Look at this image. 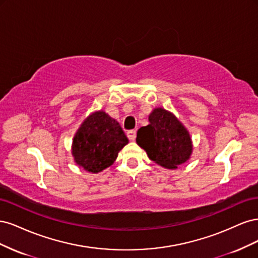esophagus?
<instances>
[{
	"mask_svg": "<svg viewBox=\"0 0 258 258\" xmlns=\"http://www.w3.org/2000/svg\"><path fill=\"white\" fill-rule=\"evenodd\" d=\"M126 135H127V137H128L130 141H135L136 137H137V131L136 130H128Z\"/></svg>",
	"mask_w": 258,
	"mask_h": 258,
	"instance_id": "obj_1",
	"label": "esophagus"
}]
</instances>
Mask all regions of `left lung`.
Masks as SVG:
<instances>
[{
  "instance_id": "left-lung-1",
  "label": "left lung",
  "mask_w": 258,
  "mask_h": 258,
  "mask_svg": "<svg viewBox=\"0 0 258 258\" xmlns=\"http://www.w3.org/2000/svg\"><path fill=\"white\" fill-rule=\"evenodd\" d=\"M150 123L137 134V143L157 165L174 170L190 158L192 141L188 130L176 116L162 107L148 115Z\"/></svg>"
}]
</instances>
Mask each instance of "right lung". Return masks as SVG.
I'll return each mask as SVG.
<instances>
[{
  "label": "right lung",
  "instance_id": "1",
  "mask_svg": "<svg viewBox=\"0 0 258 258\" xmlns=\"http://www.w3.org/2000/svg\"><path fill=\"white\" fill-rule=\"evenodd\" d=\"M129 140L119 122L97 111L86 118L73 138L72 156L76 165L89 173H99L112 166Z\"/></svg>",
  "mask_w": 258,
  "mask_h": 258
}]
</instances>
